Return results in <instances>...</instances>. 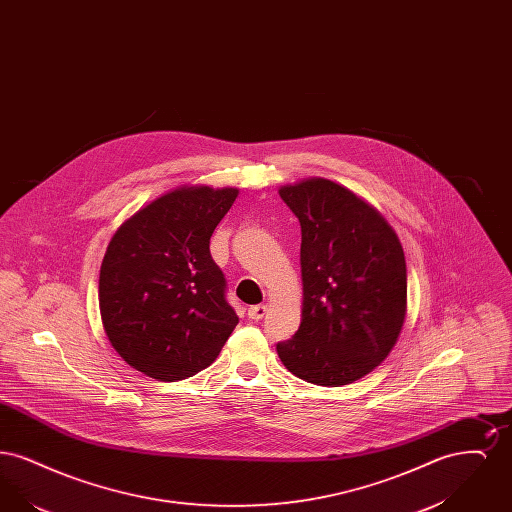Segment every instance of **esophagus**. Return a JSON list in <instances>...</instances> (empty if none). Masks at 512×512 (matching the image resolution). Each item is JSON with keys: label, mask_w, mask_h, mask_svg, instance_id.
<instances>
[{"label": "esophagus", "mask_w": 512, "mask_h": 512, "mask_svg": "<svg viewBox=\"0 0 512 512\" xmlns=\"http://www.w3.org/2000/svg\"><path fill=\"white\" fill-rule=\"evenodd\" d=\"M267 315V305H253L247 309V317L251 320H261Z\"/></svg>", "instance_id": "1"}]
</instances>
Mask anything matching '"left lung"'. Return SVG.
Here are the masks:
<instances>
[{"instance_id": "obj_1", "label": "left lung", "mask_w": 512, "mask_h": 512, "mask_svg": "<svg viewBox=\"0 0 512 512\" xmlns=\"http://www.w3.org/2000/svg\"><path fill=\"white\" fill-rule=\"evenodd\" d=\"M301 224L303 315L276 343L284 366L318 386L363 378L390 355L407 309V265L390 224L322 178L280 188Z\"/></svg>"}]
</instances>
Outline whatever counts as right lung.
<instances>
[{"label":"right lung","instance_id":"right-lung-1","mask_svg":"<svg viewBox=\"0 0 512 512\" xmlns=\"http://www.w3.org/2000/svg\"><path fill=\"white\" fill-rule=\"evenodd\" d=\"M238 190L180 188L151 201L113 236L99 272L111 345L147 376L172 382L211 365L238 324L209 242Z\"/></svg>","mask_w":512,"mask_h":512}]
</instances>
